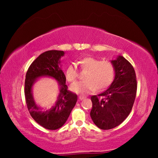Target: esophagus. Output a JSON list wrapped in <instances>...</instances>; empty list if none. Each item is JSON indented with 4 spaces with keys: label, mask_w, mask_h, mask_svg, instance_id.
<instances>
[{
    "label": "esophagus",
    "mask_w": 158,
    "mask_h": 158,
    "mask_svg": "<svg viewBox=\"0 0 158 158\" xmlns=\"http://www.w3.org/2000/svg\"><path fill=\"white\" fill-rule=\"evenodd\" d=\"M85 97H84V96H81V95L79 96V100H84V99H85Z\"/></svg>",
    "instance_id": "esophagus-1"
}]
</instances>
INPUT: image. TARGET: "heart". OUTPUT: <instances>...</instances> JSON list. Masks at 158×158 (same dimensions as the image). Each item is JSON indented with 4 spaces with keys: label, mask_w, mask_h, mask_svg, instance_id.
<instances>
[{
    "label": "heart",
    "mask_w": 158,
    "mask_h": 158,
    "mask_svg": "<svg viewBox=\"0 0 158 158\" xmlns=\"http://www.w3.org/2000/svg\"><path fill=\"white\" fill-rule=\"evenodd\" d=\"M79 63L83 71H88L85 74V80L74 83L70 89L73 92L80 94H88L97 89L102 90L113 82L116 68L109 60H101L99 58L86 56L80 58ZM67 80L74 82L79 77L78 69L74 64H69L65 72Z\"/></svg>",
    "instance_id": "obj_1"
}]
</instances>
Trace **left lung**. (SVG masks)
<instances>
[{"mask_svg": "<svg viewBox=\"0 0 158 158\" xmlns=\"http://www.w3.org/2000/svg\"><path fill=\"white\" fill-rule=\"evenodd\" d=\"M116 68L114 81L105 91L91 96L90 117L102 130H110L121 124L130 114L137 94L135 69L124 57L111 60Z\"/></svg>", "mask_w": 158, "mask_h": 158, "instance_id": "1", "label": "left lung"}]
</instances>
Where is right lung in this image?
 Instances as JSON below:
<instances>
[{"instance_id":"1","label":"right lung","mask_w":158,"mask_h":158,"mask_svg":"<svg viewBox=\"0 0 158 158\" xmlns=\"http://www.w3.org/2000/svg\"><path fill=\"white\" fill-rule=\"evenodd\" d=\"M63 56V51L57 50L41 53L29 66L26 74L24 94L28 110L35 121L47 130H54L62 127L77 101L76 93L68 90L65 76L58 66ZM42 76H49L56 79L60 89L55 106L46 112L36 105L31 95V86L35 80Z\"/></svg>"}]
</instances>
